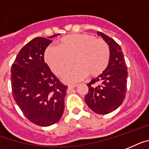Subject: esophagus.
<instances>
[{
  "label": "esophagus",
  "instance_id": "esophagus-1",
  "mask_svg": "<svg viewBox=\"0 0 149 149\" xmlns=\"http://www.w3.org/2000/svg\"><path fill=\"white\" fill-rule=\"evenodd\" d=\"M77 86V85L75 84V85H70V86H68V90L69 91H70L71 89H72L73 88H75Z\"/></svg>",
  "mask_w": 149,
  "mask_h": 149
}]
</instances>
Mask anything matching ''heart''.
Returning <instances> with one entry per match:
<instances>
[{"instance_id": "b5f03b06", "label": "heart", "mask_w": 149, "mask_h": 149, "mask_svg": "<svg viewBox=\"0 0 149 149\" xmlns=\"http://www.w3.org/2000/svg\"><path fill=\"white\" fill-rule=\"evenodd\" d=\"M110 54L109 45L102 38L89 34H70L61 38L59 46H47L44 58L57 77H61L74 63L77 66L63 77L65 82L73 83L87 75L96 77L102 74L109 63Z\"/></svg>"}]
</instances>
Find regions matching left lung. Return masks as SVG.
Segmentation results:
<instances>
[{
    "instance_id": "1",
    "label": "left lung",
    "mask_w": 149,
    "mask_h": 149,
    "mask_svg": "<svg viewBox=\"0 0 149 149\" xmlns=\"http://www.w3.org/2000/svg\"><path fill=\"white\" fill-rule=\"evenodd\" d=\"M110 47V60L105 70L87 84V105L96 113L107 114L122 104L127 93L128 72L120 46L113 38L98 32Z\"/></svg>"
}]
</instances>
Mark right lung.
<instances>
[{
	"label": "right lung",
	"mask_w": 149,
	"mask_h": 149,
	"mask_svg": "<svg viewBox=\"0 0 149 149\" xmlns=\"http://www.w3.org/2000/svg\"><path fill=\"white\" fill-rule=\"evenodd\" d=\"M51 42L42 37L33 38L19 51L11 67L15 102L29 120L41 127L53 125L61 119L67 95V86L45 63L44 53Z\"/></svg>",
	"instance_id": "1"
}]
</instances>
